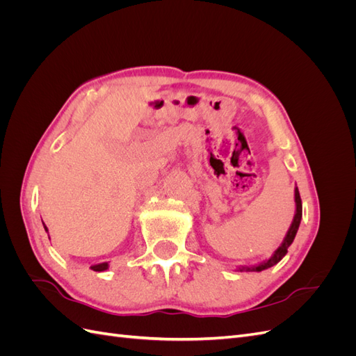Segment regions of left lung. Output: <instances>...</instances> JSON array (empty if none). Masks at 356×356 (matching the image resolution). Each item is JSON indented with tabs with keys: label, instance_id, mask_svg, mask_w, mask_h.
Masks as SVG:
<instances>
[{
	"label": "left lung",
	"instance_id": "8db88e82",
	"mask_svg": "<svg viewBox=\"0 0 356 356\" xmlns=\"http://www.w3.org/2000/svg\"><path fill=\"white\" fill-rule=\"evenodd\" d=\"M294 200H296V213H294V218H293V222H291L289 229L285 234V238L282 241V243L279 245L277 250L272 254L270 258H267V260L258 263V264H252V266H241L238 267L239 272H261V270H266V268L272 267L275 264H277L279 261L282 260V258L286 255L288 252V248L289 245L293 243L296 234H297V230L300 227V221H301V213H303V207H301V199H300V193H298V188L296 187L294 190Z\"/></svg>",
	"mask_w": 356,
	"mask_h": 356
}]
</instances>
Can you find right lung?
<instances>
[{
    "label": "right lung",
    "instance_id": "1",
    "mask_svg": "<svg viewBox=\"0 0 356 356\" xmlns=\"http://www.w3.org/2000/svg\"><path fill=\"white\" fill-rule=\"evenodd\" d=\"M42 225H44V230L49 233V230H47V227H46V224L42 222ZM50 239V238H49ZM110 267V263L108 261H105V263H99V264H93V266H90V268L92 270H95V272H104V270H106V268Z\"/></svg>",
    "mask_w": 356,
    "mask_h": 356
}]
</instances>
